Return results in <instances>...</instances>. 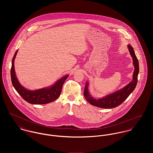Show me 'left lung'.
I'll return each mask as SVG.
<instances>
[{
	"label": "left lung",
	"mask_w": 153,
	"mask_h": 153,
	"mask_svg": "<svg viewBox=\"0 0 153 153\" xmlns=\"http://www.w3.org/2000/svg\"><path fill=\"white\" fill-rule=\"evenodd\" d=\"M130 53L133 59V64L134 65V72L133 74V79L130 84L121 89L111 94L98 100L94 99L88 92V84L86 83L85 88L84 92V95L88 102L91 105L102 108H112L117 107L121 105L130 95L131 92L134 90L138 81V75L139 72V64L138 61L135 56L133 48L130 45H128Z\"/></svg>",
	"instance_id": "obj_1"
}]
</instances>
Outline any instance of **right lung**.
Returning <instances> with one entry per match:
<instances>
[{"mask_svg": "<svg viewBox=\"0 0 153 153\" xmlns=\"http://www.w3.org/2000/svg\"><path fill=\"white\" fill-rule=\"evenodd\" d=\"M18 51L15 52L12 61L10 76L12 85L22 98L27 102L32 104H45L56 100L61 95L62 85L68 75H66L58 80L52 87L43 88L36 91L27 90L19 84L15 72L14 61Z\"/></svg>", "mask_w": 153, "mask_h": 153, "instance_id": "obj_1", "label": "right lung"}]
</instances>
